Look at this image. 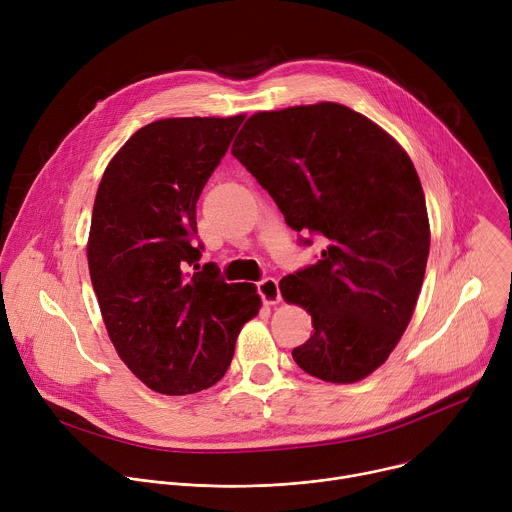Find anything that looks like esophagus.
Returning <instances> with one entry per match:
<instances>
[{"label": "esophagus", "mask_w": 512, "mask_h": 512, "mask_svg": "<svg viewBox=\"0 0 512 512\" xmlns=\"http://www.w3.org/2000/svg\"><path fill=\"white\" fill-rule=\"evenodd\" d=\"M257 291H259V296L263 298V302H265L267 306L279 304V300H281V294H279V283H277V279H273V277H265V279H261V281L257 283Z\"/></svg>", "instance_id": "1"}]
</instances>
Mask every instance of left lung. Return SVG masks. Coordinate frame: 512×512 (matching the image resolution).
Wrapping results in <instances>:
<instances>
[{
  "label": "left lung",
  "mask_w": 512,
  "mask_h": 512,
  "mask_svg": "<svg viewBox=\"0 0 512 512\" xmlns=\"http://www.w3.org/2000/svg\"><path fill=\"white\" fill-rule=\"evenodd\" d=\"M231 154L269 192L289 229L324 237L314 265L279 281L281 296L308 310L314 324L291 356L328 383L371 375L411 320L429 255L413 162L379 125L338 103L257 113Z\"/></svg>",
  "instance_id": "obj_1"
}]
</instances>
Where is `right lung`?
Returning <instances> with one entry per match:
<instances>
[{"label": "right lung", "mask_w": 512, "mask_h": 512, "mask_svg": "<svg viewBox=\"0 0 512 512\" xmlns=\"http://www.w3.org/2000/svg\"><path fill=\"white\" fill-rule=\"evenodd\" d=\"M245 121L160 119L109 162L93 206L89 271L109 338L129 371L162 395L221 381L261 298L200 268L196 202Z\"/></svg>", "instance_id": "1"}]
</instances>
